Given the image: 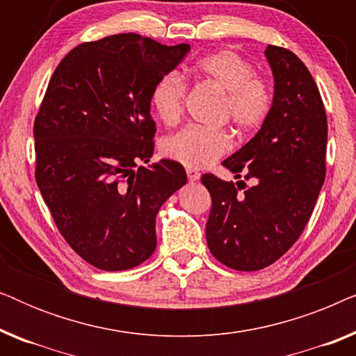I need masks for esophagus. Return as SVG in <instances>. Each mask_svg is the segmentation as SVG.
Returning a JSON list of instances; mask_svg holds the SVG:
<instances>
[{"mask_svg":"<svg viewBox=\"0 0 356 356\" xmlns=\"http://www.w3.org/2000/svg\"><path fill=\"white\" fill-rule=\"evenodd\" d=\"M186 175H188V181H189V183L197 181V179L201 178V173L196 172V170H191V168L186 170Z\"/></svg>","mask_w":356,"mask_h":356,"instance_id":"1","label":"esophagus"}]
</instances>
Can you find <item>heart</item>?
<instances>
[{"mask_svg":"<svg viewBox=\"0 0 356 356\" xmlns=\"http://www.w3.org/2000/svg\"><path fill=\"white\" fill-rule=\"evenodd\" d=\"M193 74L223 92L222 113L241 133L259 128L269 116L274 92L269 81L254 74V66L232 50H218L202 56L193 66ZM186 82L178 72H168L154 86L150 102L162 123L177 124L183 115ZM232 136L225 129L189 126L162 143V154L186 168H204L227 154Z\"/></svg>","mask_w":356,"mask_h":356,"instance_id":"b5f03b06","label":"heart"}]
</instances>
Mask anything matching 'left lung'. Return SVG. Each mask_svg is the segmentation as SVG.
Returning <instances> with one entry per match:
<instances>
[{
    "label": "left lung",
    "mask_w": 356,
    "mask_h": 356,
    "mask_svg": "<svg viewBox=\"0 0 356 356\" xmlns=\"http://www.w3.org/2000/svg\"><path fill=\"white\" fill-rule=\"evenodd\" d=\"M274 104L250 143L223 160L236 183L201 181L212 197L206 225L216 259L235 270H259L280 259L303 233L325 178L327 116L318 86L295 53L269 45Z\"/></svg>",
    "instance_id": "left-lung-1"
}]
</instances>
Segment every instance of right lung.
<instances>
[{
  "mask_svg": "<svg viewBox=\"0 0 356 356\" xmlns=\"http://www.w3.org/2000/svg\"><path fill=\"white\" fill-rule=\"evenodd\" d=\"M189 48L118 33L72 48L48 82L33 123L35 179L63 238L97 269L149 259L155 217L186 183L168 159L138 165L154 154V86Z\"/></svg>",
  "mask_w": 356,
  "mask_h": 356,
  "instance_id": "obj_1",
  "label": "right lung"
}]
</instances>
